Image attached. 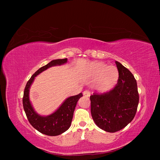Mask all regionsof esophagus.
Instances as JSON below:
<instances>
[{
	"instance_id": "34e87169",
	"label": "esophagus",
	"mask_w": 160,
	"mask_h": 160,
	"mask_svg": "<svg viewBox=\"0 0 160 160\" xmlns=\"http://www.w3.org/2000/svg\"><path fill=\"white\" fill-rule=\"evenodd\" d=\"M83 95H85V96L89 97V96L90 95V92H89V91H88V90H85V91H83Z\"/></svg>"
}]
</instances>
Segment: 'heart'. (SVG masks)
<instances>
[{"label": "heart", "mask_w": 160, "mask_h": 160, "mask_svg": "<svg viewBox=\"0 0 160 160\" xmlns=\"http://www.w3.org/2000/svg\"><path fill=\"white\" fill-rule=\"evenodd\" d=\"M91 71L93 76L98 77L97 88L101 91L111 89L118 79V70L113 66L108 67L102 62H95L91 65Z\"/></svg>", "instance_id": "obj_1"}]
</instances>
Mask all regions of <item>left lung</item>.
Segmentation results:
<instances>
[{"mask_svg":"<svg viewBox=\"0 0 160 160\" xmlns=\"http://www.w3.org/2000/svg\"><path fill=\"white\" fill-rule=\"evenodd\" d=\"M119 72L118 83L104 93L90 96L91 113L95 124L105 132L114 133L132 122L139 103L137 81L126 67L115 61Z\"/></svg>","mask_w":160,"mask_h":160,"instance_id":"1","label":"left lung"}]
</instances>
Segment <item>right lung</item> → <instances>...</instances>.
I'll list each match as a JSON object with an SVG mask.
<instances>
[{"label":"right lung","mask_w":160,"mask_h":160,"mask_svg":"<svg viewBox=\"0 0 160 160\" xmlns=\"http://www.w3.org/2000/svg\"><path fill=\"white\" fill-rule=\"evenodd\" d=\"M67 62V59L52 60L47 65L43 66L34 73L28 81L24 91L22 105L27 118L32 126L41 133L50 136L59 135L69 128L72 119V116L77 101L83 94L69 97L54 113L47 115L41 116L35 112L29 100V89L35 77L42 71L49 67L63 65Z\"/></svg>","instance_id":"1"}]
</instances>
